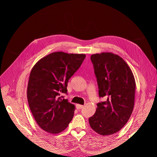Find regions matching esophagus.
Returning a JSON list of instances; mask_svg holds the SVG:
<instances>
[{
  "instance_id": "obj_1",
  "label": "esophagus",
  "mask_w": 157,
  "mask_h": 157,
  "mask_svg": "<svg viewBox=\"0 0 157 157\" xmlns=\"http://www.w3.org/2000/svg\"><path fill=\"white\" fill-rule=\"evenodd\" d=\"M83 107H84L83 105H79V104H77V105H76V107H77V109H82Z\"/></svg>"
}]
</instances>
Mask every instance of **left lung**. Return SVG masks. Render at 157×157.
<instances>
[{
  "mask_svg": "<svg viewBox=\"0 0 157 157\" xmlns=\"http://www.w3.org/2000/svg\"><path fill=\"white\" fill-rule=\"evenodd\" d=\"M97 79L99 98L96 111L89 123L98 134L108 136L121 130L134 106L136 82L129 66L118 55L93 54L90 57Z\"/></svg>",
  "mask_w": 157,
  "mask_h": 157,
  "instance_id": "obj_1",
  "label": "left lung"
}]
</instances>
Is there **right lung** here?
I'll use <instances>...</instances> for the list:
<instances>
[{
    "mask_svg": "<svg viewBox=\"0 0 157 157\" xmlns=\"http://www.w3.org/2000/svg\"><path fill=\"white\" fill-rule=\"evenodd\" d=\"M84 54L52 53L33 67L27 86V100L36 122L52 134L67 128L74 116L75 105L63 99L67 83L82 63Z\"/></svg>",
    "mask_w": 157,
    "mask_h": 157,
    "instance_id": "right-lung-1",
    "label": "right lung"
}]
</instances>
